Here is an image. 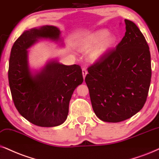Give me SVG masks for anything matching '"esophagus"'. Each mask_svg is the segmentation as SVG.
<instances>
[{"mask_svg": "<svg viewBox=\"0 0 159 159\" xmlns=\"http://www.w3.org/2000/svg\"><path fill=\"white\" fill-rule=\"evenodd\" d=\"M82 74H83L84 78H85L86 75H87V71H86V70L85 69V68H83V69H82Z\"/></svg>", "mask_w": 159, "mask_h": 159, "instance_id": "34e87169", "label": "esophagus"}]
</instances>
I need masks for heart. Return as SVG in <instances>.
Masks as SVG:
<instances>
[{
    "label": "heart",
    "mask_w": 159,
    "mask_h": 159,
    "mask_svg": "<svg viewBox=\"0 0 159 159\" xmlns=\"http://www.w3.org/2000/svg\"><path fill=\"white\" fill-rule=\"evenodd\" d=\"M116 37L109 34L107 29H100L92 32L80 40L78 48L83 53H87L88 59L92 63H97L107 56L111 48L115 45Z\"/></svg>",
    "instance_id": "1"
}]
</instances>
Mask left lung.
Returning a JSON list of instances; mask_svg holds the SVG:
<instances>
[{
    "label": "left lung",
    "mask_w": 159,
    "mask_h": 159,
    "mask_svg": "<svg viewBox=\"0 0 159 159\" xmlns=\"http://www.w3.org/2000/svg\"><path fill=\"white\" fill-rule=\"evenodd\" d=\"M125 34L116 49L88 68L85 82L94 114L119 122L143 107L151 81L149 46L134 22L125 20Z\"/></svg>",
    "instance_id": "left-lung-1"
}]
</instances>
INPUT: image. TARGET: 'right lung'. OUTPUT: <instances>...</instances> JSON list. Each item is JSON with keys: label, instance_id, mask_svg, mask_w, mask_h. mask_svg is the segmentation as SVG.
<instances>
[{"label": "right lung", "instance_id": "right-lung-1", "mask_svg": "<svg viewBox=\"0 0 159 159\" xmlns=\"http://www.w3.org/2000/svg\"><path fill=\"white\" fill-rule=\"evenodd\" d=\"M64 47L59 29L43 25L26 30L11 48L8 77L15 106L28 121L40 127L64 123L74 90L83 83L80 66L65 65L56 59L35 70L30 67L29 51L39 40Z\"/></svg>", "mask_w": 159, "mask_h": 159}]
</instances>
